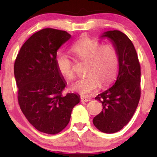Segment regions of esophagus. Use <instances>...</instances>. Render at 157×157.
Returning a JSON list of instances; mask_svg holds the SVG:
<instances>
[{"mask_svg":"<svg viewBox=\"0 0 157 157\" xmlns=\"http://www.w3.org/2000/svg\"><path fill=\"white\" fill-rule=\"evenodd\" d=\"M80 100H81V102H89L91 100V98H88V97H86L84 96H81Z\"/></svg>","mask_w":157,"mask_h":157,"instance_id":"obj_1","label":"esophagus"}]
</instances>
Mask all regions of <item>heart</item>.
Returning a JSON list of instances; mask_svg holds the SVG:
<instances>
[{
    "label": "heart",
    "mask_w": 157,
    "mask_h": 157,
    "mask_svg": "<svg viewBox=\"0 0 157 157\" xmlns=\"http://www.w3.org/2000/svg\"><path fill=\"white\" fill-rule=\"evenodd\" d=\"M71 52L80 60L87 61L85 72L87 75L71 85V89L81 94H89L100 84L106 86L113 82L119 68V55L114 46L102 45L95 40L86 38L77 41ZM56 66L62 76L68 80L75 77L72 61L63 52H57Z\"/></svg>",
    "instance_id": "b5f03b06"
}]
</instances>
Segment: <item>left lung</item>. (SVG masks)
<instances>
[{"mask_svg": "<svg viewBox=\"0 0 157 157\" xmlns=\"http://www.w3.org/2000/svg\"><path fill=\"white\" fill-rule=\"evenodd\" d=\"M102 37L112 41L119 55V73L113 86L95 97L102 111L93 119L98 130L106 134L120 131L131 120L141 94L140 64L134 44L118 30L104 32Z\"/></svg>", "mask_w": 157, "mask_h": 157, "instance_id": "1", "label": "left lung"}]
</instances>
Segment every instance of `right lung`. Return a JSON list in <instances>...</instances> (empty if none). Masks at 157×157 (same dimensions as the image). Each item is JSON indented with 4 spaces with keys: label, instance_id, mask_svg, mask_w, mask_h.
Listing matches in <instances>:
<instances>
[{
    "label": "right lung",
    "instance_id": "obj_1",
    "mask_svg": "<svg viewBox=\"0 0 157 157\" xmlns=\"http://www.w3.org/2000/svg\"><path fill=\"white\" fill-rule=\"evenodd\" d=\"M71 36L52 28L40 30L24 43L15 62L20 108L29 122L46 134L63 130L80 102L76 94H63L66 83L55 63L57 51Z\"/></svg>",
    "mask_w": 157,
    "mask_h": 157
}]
</instances>
